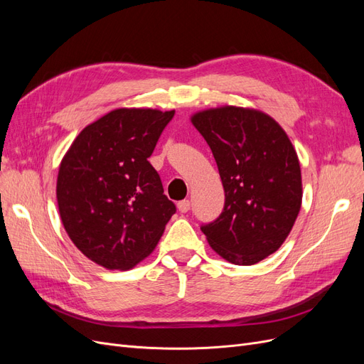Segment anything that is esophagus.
<instances>
[{"instance_id":"obj_1","label":"esophagus","mask_w":364,"mask_h":364,"mask_svg":"<svg viewBox=\"0 0 364 364\" xmlns=\"http://www.w3.org/2000/svg\"><path fill=\"white\" fill-rule=\"evenodd\" d=\"M178 209L181 213H188L190 211V200H181L178 203Z\"/></svg>"}]
</instances>
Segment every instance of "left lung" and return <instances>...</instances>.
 <instances>
[{
    "label": "left lung",
    "instance_id": "1",
    "mask_svg": "<svg viewBox=\"0 0 364 364\" xmlns=\"http://www.w3.org/2000/svg\"><path fill=\"white\" fill-rule=\"evenodd\" d=\"M225 188L223 211L202 225L208 243L237 266L277 252L299 214L301 167L287 134L269 115L234 106L196 114Z\"/></svg>",
    "mask_w": 364,
    "mask_h": 364
}]
</instances>
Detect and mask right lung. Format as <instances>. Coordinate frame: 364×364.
I'll list each match as a JSON object with an SVG mask.
<instances>
[{"label": "right lung", "instance_id": "add662e5", "mask_svg": "<svg viewBox=\"0 0 364 364\" xmlns=\"http://www.w3.org/2000/svg\"><path fill=\"white\" fill-rule=\"evenodd\" d=\"M174 111L115 109L86 126L58 176L62 223L85 257L126 270L155 249L176 205L149 158Z\"/></svg>", "mask_w": 364, "mask_h": 364}]
</instances>
